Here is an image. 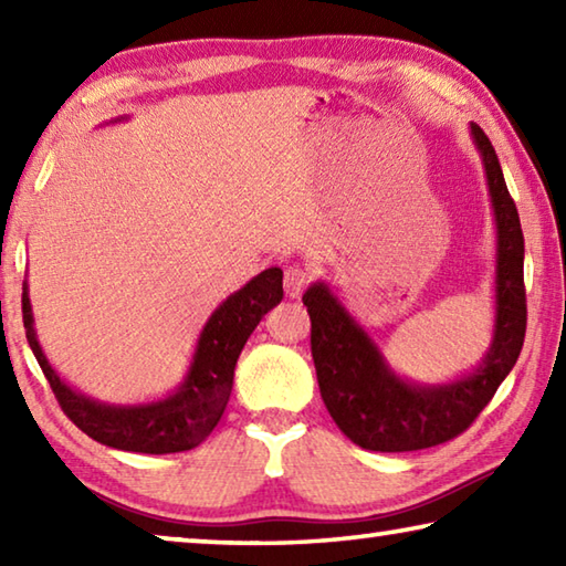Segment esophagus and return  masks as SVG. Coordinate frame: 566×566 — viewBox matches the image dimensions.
Segmentation results:
<instances>
[{
    "label": "esophagus",
    "mask_w": 566,
    "mask_h": 566,
    "mask_svg": "<svg viewBox=\"0 0 566 566\" xmlns=\"http://www.w3.org/2000/svg\"><path fill=\"white\" fill-rule=\"evenodd\" d=\"M312 282V272L306 270V266H286L284 270V292L286 296H292V300H296V296H302V292L306 290V284Z\"/></svg>",
    "instance_id": "34e87169"
}]
</instances>
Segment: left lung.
<instances>
[{"mask_svg":"<svg viewBox=\"0 0 566 566\" xmlns=\"http://www.w3.org/2000/svg\"><path fill=\"white\" fill-rule=\"evenodd\" d=\"M496 222V317L482 364L449 385H411L397 377L367 332L324 282L302 302L312 319V359L324 405L354 444L369 452H417L469 429L520 357L526 332L524 234L492 142L472 122Z\"/></svg>","mask_w":566,"mask_h":566,"instance_id":"left-lung-1","label":"left lung"}]
</instances>
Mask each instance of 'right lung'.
Listing matches in <instances>:
<instances>
[{
    "instance_id": "add662e5",
    "label": "right lung",
    "mask_w": 566,
    "mask_h": 566,
    "mask_svg": "<svg viewBox=\"0 0 566 566\" xmlns=\"http://www.w3.org/2000/svg\"><path fill=\"white\" fill-rule=\"evenodd\" d=\"M282 296L280 266L264 270L254 280H249L242 290L229 294L199 334L195 357H191V367L181 387L165 399L134 407L104 405V401L84 397L64 385L36 342L27 282L22 292V317L27 342H30L56 401L84 434L99 444L124 449V452L171 454L195 449L212 434L217 421L224 415L229 395H232L234 367L249 334L272 306L282 302Z\"/></svg>"
}]
</instances>
